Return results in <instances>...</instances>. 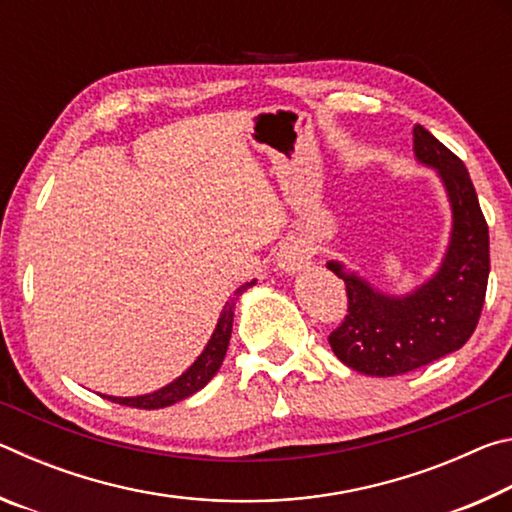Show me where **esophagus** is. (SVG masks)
Masks as SVG:
<instances>
[{
	"instance_id": "esophagus-1",
	"label": "esophagus",
	"mask_w": 512,
	"mask_h": 512,
	"mask_svg": "<svg viewBox=\"0 0 512 512\" xmlns=\"http://www.w3.org/2000/svg\"><path fill=\"white\" fill-rule=\"evenodd\" d=\"M307 264L309 250L305 244H300V241H287V244L280 248V253H277V266H280V271L289 275L300 273Z\"/></svg>"
}]
</instances>
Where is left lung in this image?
Returning a JSON list of instances; mask_svg holds the SVG:
<instances>
[{
	"instance_id": "8db88e82",
	"label": "left lung",
	"mask_w": 512,
	"mask_h": 512,
	"mask_svg": "<svg viewBox=\"0 0 512 512\" xmlns=\"http://www.w3.org/2000/svg\"><path fill=\"white\" fill-rule=\"evenodd\" d=\"M413 153L436 169L452 207V232L438 271L404 296H393L336 259L327 262L348 291V316L329 334V345L345 366L370 377L406 375L463 348L488 289V223L470 173L420 124L413 128Z\"/></svg>"
}]
</instances>
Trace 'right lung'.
Returning <instances> with one entry per match:
<instances>
[{
    "label": "right lung",
    "mask_w": 512,
    "mask_h": 512,
    "mask_svg": "<svg viewBox=\"0 0 512 512\" xmlns=\"http://www.w3.org/2000/svg\"><path fill=\"white\" fill-rule=\"evenodd\" d=\"M257 280H250L235 291V298H230L225 302V307L219 316V323H216L214 332L210 336V341L203 348V352L198 354L196 361L189 366L183 375L176 377L171 384L162 386L160 391H153L149 395H137V397H112V395H101L110 402L124 404V406H133V409H164V406H171L185 397L194 395L201 391V388L210 381L216 372H219L221 363L225 359V352H228V343H230V334H232V320H235V305L241 293L246 289L255 287Z\"/></svg>",
    "instance_id": "obj_1"
}]
</instances>
